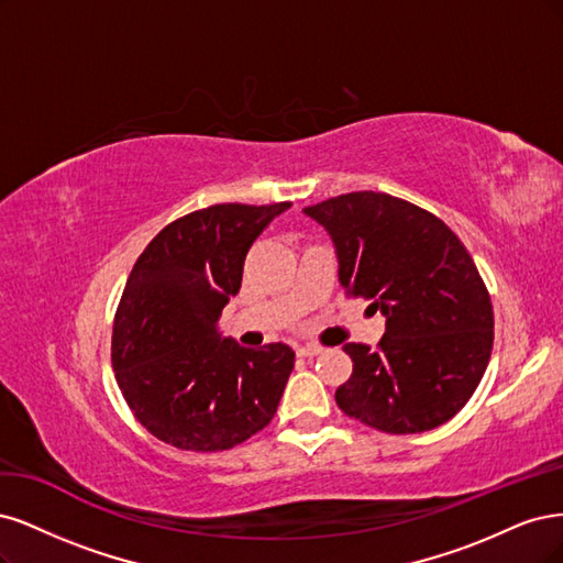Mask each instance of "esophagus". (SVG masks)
Listing matches in <instances>:
<instances>
[{
  "mask_svg": "<svg viewBox=\"0 0 563 563\" xmlns=\"http://www.w3.org/2000/svg\"><path fill=\"white\" fill-rule=\"evenodd\" d=\"M320 353H322V349L316 346V343H306V346L297 349V355H301V357H316Z\"/></svg>",
  "mask_w": 563,
  "mask_h": 563,
  "instance_id": "obj_1",
  "label": "esophagus"
}]
</instances>
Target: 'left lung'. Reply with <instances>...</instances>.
Wrapping results in <instances>:
<instances>
[{
  "mask_svg": "<svg viewBox=\"0 0 563 563\" xmlns=\"http://www.w3.org/2000/svg\"><path fill=\"white\" fill-rule=\"evenodd\" d=\"M303 214L330 233L341 287L386 318L376 349L343 346L353 374L336 388L339 409L390 434L446 423L473 397L494 349L492 299L459 235L380 191L341 194Z\"/></svg>",
  "mask_w": 563,
  "mask_h": 563,
  "instance_id": "left-lung-1",
  "label": "left lung"
}]
</instances>
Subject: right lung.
I'll use <instances>...</instances> for the list:
<instances>
[{"label": "right lung", "instance_id": "right-lung-1", "mask_svg": "<svg viewBox=\"0 0 563 563\" xmlns=\"http://www.w3.org/2000/svg\"><path fill=\"white\" fill-rule=\"evenodd\" d=\"M292 203H220L179 217L137 257L114 318L112 365L135 419L187 451H224L274 419L295 369L287 343L220 332L247 250Z\"/></svg>", "mask_w": 563, "mask_h": 563}]
</instances>
